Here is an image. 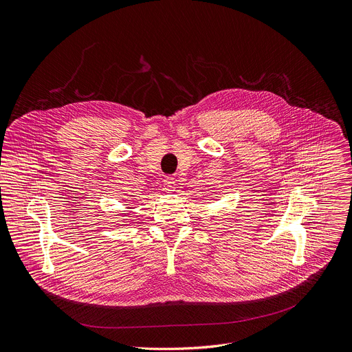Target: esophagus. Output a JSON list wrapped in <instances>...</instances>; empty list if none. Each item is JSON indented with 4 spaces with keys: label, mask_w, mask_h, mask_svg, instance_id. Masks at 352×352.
<instances>
[{
    "label": "esophagus",
    "mask_w": 352,
    "mask_h": 352,
    "mask_svg": "<svg viewBox=\"0 0 352 352\" xmlns=\"http://www.w3.org/2000/svg\"><path fill=\"white\" fill-rule=\"evenodd\" d=\"M175 184H176V182H175V179L173 177H170V176H168V177H165V180H164V188L166 190V191H173L175 190Z\"/></svg>",
    "instance_id": "34e87169"
}]
</instances>
